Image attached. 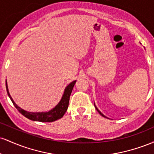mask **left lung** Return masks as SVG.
Instances as JSON below:
<instances>
[{
	"mask_svg": "<svg viewBox=\"0 0 154 154\" xmlns=\"http://www.w3.org/2000/svg\"><path fill=\"white\" fill-rule=\"evenodd\" d=\"M95 109H96V110H97V111H98V113H99V114H100V115H101L102 116H103V117H106V116H104V115H103V114H102V113H101V112H100V111L99 110H98V109H97V107H96V106H95Z\"/></svg>",
	"mask_w": 154,
	"mask_h": 154,
	"instance_id": "obj_1",
	"label": "left lung"
}]
</instances>
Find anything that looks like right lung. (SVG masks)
Returning <instances> with one entry per match:
<instances>
[{
	"instance_id": "right-lung-1",
	"label": "right lung",
	"mask_w": 154,
	"mask_h": 154,
	"mask_svg": "<svg viewBox=\"0 0 154 154\" xmlns=\"http://www.w3.org/2000/svg\"><path fill=\"white\" fill-rule=\"evenodd\" d=\"M76 82L75 81L70 83L68 86L66 88L64 91V93H63L62 98H61V101L58 103V105L56 107L51 109V111H48V112H38V113H33V112H28L23 109L19 108L15 102L14 101L12 98L8 93V86H7V82L6 81V91L7 93H8V96H9L10 99L11 100L12 103H13L14 106L17 108L18 110L23 116H24L27 119L32 120V121H38V122H52L56 121V120L61 119L62 116L64 115L66 111L68 109L69 106V101L70 95H71L72 89H73L74 85H75Z\"/></svg>"
}]
</instances>
